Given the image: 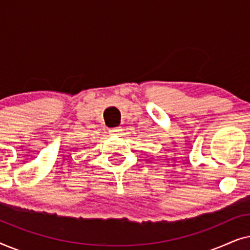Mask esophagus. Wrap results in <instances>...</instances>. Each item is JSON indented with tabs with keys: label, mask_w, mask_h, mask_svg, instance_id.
Wrapping results in <instances>:
<instances>
[{
	"label": "esophagus",
	"mask_w": 250,
	"mask_h": 250,
	"mask_svg": "<svg viewBox=\"0 0 250 250\" xmlns=\"http://www.w3.org/2000/svg\"><path fill=\"white\" fill-rule=\"evenodd\" d=\"M122 131V127H114L109 129V133H110V135H121Z\"/></svg>",
	"instance_id": "1"
}]
</instances>
